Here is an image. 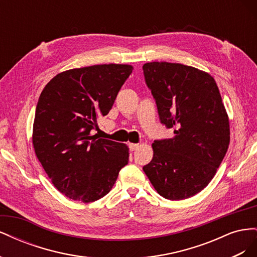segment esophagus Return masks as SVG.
<instances>
[{"label": "esophagus", "instance_id": "1", "mask_svg": "<svg viewBox=\"0 0 257 257\" xmlns=\"http://www.w3.org/2000/svg\"><path fill=\"white\" fill-rule=\"evenodd\" d=\"M128 147H130V150L131 151H134L139 147V145L138 144H128Z\"/></svg>", "mask_w": 257, "mask_h": 257}]
</instances>
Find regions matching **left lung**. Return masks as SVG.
<instances>
[{"label":"left lung","mask_w":257,"mask_h":257,"mask_svg":"<svg viewBox=\"0 0 257 257\" xmlns=\"http://www.w3.org/2000/svg\"><path fill=\"white\" fill-rule=\"evenodd\" d=\"M160 120L175 136L154 141L153 158L144 166L153 188L170 200L185 199L212 180L229 145V121L211 75L168 62L143 66Z\"/></svg>","instance_id":"8db88e82"}]
</instances>
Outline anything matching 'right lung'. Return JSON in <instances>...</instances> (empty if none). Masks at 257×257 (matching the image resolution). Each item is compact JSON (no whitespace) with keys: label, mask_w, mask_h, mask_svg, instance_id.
<instances>
[{"label":"right lung","mask_w":257,"mask_h":257,"mask_svg":"<svg viewBox=\"0 0 257 257\" xmlns=\"http://www.w3.org/2000/svg\"><path fill=\"white\" fill-rule=\"evenodd\" d=\"M133 71L127 64L73 68L54 76L38 98L32 142L57 190L92 203L104 197L128 162L126 145L92 135Z\"/></svg>","instance_id":"obj_1"}]
</instances>
